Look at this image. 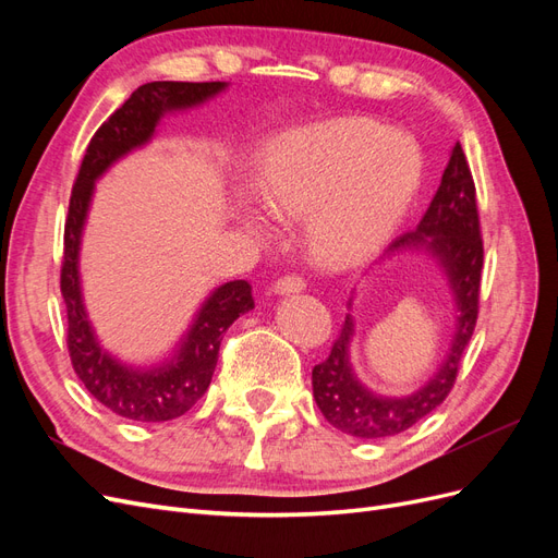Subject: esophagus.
<instances>
[{
  "label": "esophagus",
  "mask_w": 558,
  "mask_h": 558,
  "mask_svg": "<svg viewBox=\"0 0 558 558\" xmlns=\"http://www.w3.org/2000/svg\"><path fill=\"white\" fill-rule=\"evenodd\" d=\"M305 279L302 277H295V275H289V277H281V279H277L275 281V286H272V291L277 293V295H291V293H300V291H305Z\"/></svg>",
  "instance_id": "1"
}]
</instances>
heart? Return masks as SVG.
Returning <instances> with one entry per match:
<instances>
[{
    "instance_id": "b5f03b06",
    "label": "heart",
    "mask_w": 558,
    "mask_h": 558,
    "mask_svg": "<svg viewBox=\"0 0 558 558\" xmlns=\"http://www.w3.org/2000/svg\"><path fill=\"white\" fill-rule=\"evenodd\" d=\"M418 177L421 156L408 137L359 118H340L269 140L260 158L258 197L277 218H305L312 260L342 269L375 256L391 240Z\"/></svg>"
}]
</instances>
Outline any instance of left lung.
Masks as SVG:
<instances>
[{"instance_id":"left-lung-1","label":"left lung","mask_w":558,"mask_h":558,"mask_svg":"<svg viewBox=\"0 0 558 558\" xmlns=\"http://www.w3.org/2000/svg\"><path fill=\"white\" fill-rule=\"evenodd\" d=\"M402 251H426L447 277L456 307V328L445 361L430 379L410 396H379L356 377L349 359L353 318L347 314L330 356L312 369L314 400L328 424L361 440H381L412 428L442 404L459 375L461 356L477 324L484 246L475 181L461 144L451 148L449 162L430 207L416 230L404 232L386 248L384 258ZM349 298V310H351Z\"/></svg>"}]
</instances>
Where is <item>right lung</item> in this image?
I'll return each instance as SVG.
<instances>
[{
    "mask_svg": "<svg viewBox=\"0 0 558 558\" xmlns=\"http://www.w3.org/2000/svg\"><path fill=\"white\" fill-rule=\"evenodd\" d=\"M228 88L226 81L185 83L150 81L130 95L90 140L74 183L64 223V260L60 289L66 307V347L76 377L90 396L113 414L132 421H172L189 412L209 388L226 330L253 310L251 286L244 279L218 286L202 302L193 324L170 356L150 367L128 365L99 344L81 293L78 253L95 181L113 162L146 146L167 113L205 105Z\"/></svg>",
    "mask_w": 558,
    "mask_h": 558,
    "instance_id": "add662e5",
    "label": "right lung"
}]
</instances>
